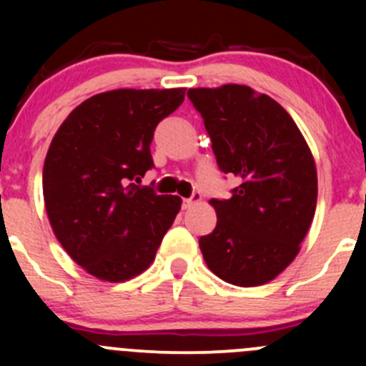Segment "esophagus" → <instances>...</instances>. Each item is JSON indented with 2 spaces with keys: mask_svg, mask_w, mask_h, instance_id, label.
I'll use <instances>...</instances> for the list:
<instances>
[{
  "mask_svg": "<svg viewBox=\"0 0 366 366\" xmlns=\"http://www.w3.org/2000/svg\"><path fill=\"white\" fill-rule=\"evenodd\" d=\"M200 200H202V194L200 193H193V197H191V198H184L182 209L184 210L191 209V207H193L194 204H198V202H200Z\"/></svg>",
  "mask_w": 366,
  "mask_h": 366,
  "instance_id": "1",
  "label": "esophagus"
}]
</instances>
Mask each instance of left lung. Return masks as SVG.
<instances>
[{
    "mask_svg": "<svg viewBox=\"0 0 366 366\" xmlns=\"http://www.w3.org/2000/svg\"><path fill=\"white\" fill-rule=\"evenodd\" d=\"M217 166L241 180L230 200H210L216 228L200 237L207 267L237 287L282 274L297 257L317 207V168L296 122L246 84L191 88Z\"/></svg>",
    "mask_w": 366,
    "mask_h": 366,
    "instance_id": "1",
    "label": "left lung"
}]
</instances>
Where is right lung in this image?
Segmentation results:
<instances>
[{"label":"right lung","instance_id":"obj_1","mask_svg":"<svg viewBox=\"0 0 366 366\" xmlns=\"http://www.w3.org/2000/svg\"><path fill=\"white\" fill-rule=\"evenodd\" d=\"M186 88L104 92L74 108L54 134L42 173L54 235L88 274L109 283L142 274L182 200L138 184L154 166L150 143Z\"/></svg>","mask_w":366,"mask_h":366}]
</instances>
